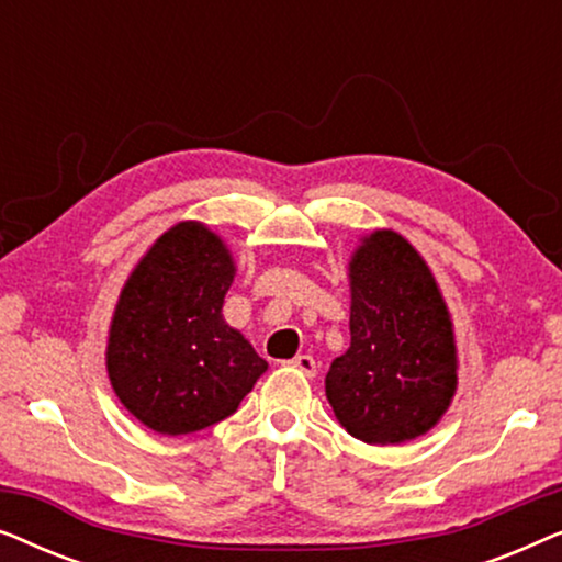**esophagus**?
<instances>
[{"instance_id":"esophagus-1","label":"esophagus","mask_w":562,"mask_h":562,"mask_svg":"<svg viewBox=\"0 0 562 562\" xmlns=\"http://www.w3.org/2000/svg\"><path fill=\"white\" fill-rule=\"evenodd\" d=\"M291 366H294L296 371H302L304 375H310V379H314V373H317V360L312 356H296L291 360Z\"/></svg>"}]
</instances>
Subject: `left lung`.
<instances>
[{
    "label": "left lung",
    "instance_id": "8db88e82",
    "mask_svg": "<svg viewBox=\"0 0 562 562\" xmlns=\"http://www.w3.org/2000/svg\"><path fill=\"white\" fill-rule=\"evenodd\" d=\"M450 312L409 240L375 229L350 260V348L329 366L335 417L368 445H398L432 429L456 396Z\"/></svg>",
    "mask_w": 562,
    "mask_h": 562
}]
</instances>
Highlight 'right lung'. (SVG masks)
<instances>
[{"mask_svg": "<svg viewBox=\"0 0 562 562\" xmlns=\"http://www.w3.org/2000/svg\"><path fill=\"white\" fill-rule=\"evenodd\" d=\"M235 279L227 245L202 222L153 243L122 289L106 340V373L125 409L160 435L229 417L268 363L222 317Z\"/></svg>", "mask_w": 562, "mask_h": 562, "instance_id": "obj_1", "label": "right lung"}]
</instances>
